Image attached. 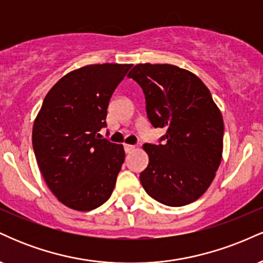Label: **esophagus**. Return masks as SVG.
I'll return each mask as SVG.
<instances>
[{"instance_id": "34e87169", "label": "esophagus", "mask_w": 263, "mask_h": 263, "mask_svg": "<svg viewBox=\"0 0 263 263\" xmlns=\"http://www.w3.org/2000/svg\"><path fill=\"white\" fill-rule=\"evenodd\" d=\"M123 148H125V152L126 153H131L132 151H135V146H132V144H123Z\"/></svg>"}]
</instances>
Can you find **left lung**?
Returning <instances> with one entry per match:
<instances>
[{
	"label": "left lung",
	"mask_w": 263,
	"mask_h": 263,
	"mask_svg": "<svg viewBox=\"0 0 263 263\" xmlns=\"http://www.w3.org/2000/svg\"><path fill=\"white\" fill-rule=\"evenodd\" d=\"M146 96L153 127L164 128L161 144L144 143L147 168L140 174L149 197L183 206L206 192L222 158L224 121L205 84L171 64H137L129 71Z\"/></svg>",
	"instance_id": "8db88e82"
}]
</instances>
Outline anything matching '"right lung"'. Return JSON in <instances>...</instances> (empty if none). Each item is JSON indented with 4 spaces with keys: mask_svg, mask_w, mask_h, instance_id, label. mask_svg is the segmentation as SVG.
<instances>
[{
    "mask_svg": "<svg viewBox=\"0 0 263 263\" xmlns=\"http://www.w3.org/2000/svg\"><path fill=\"white\" fill-rule=\"evenodd\" d=\"M132 64H92L70 71L45 95L32 143L45 183L70 209H96L112 194L125 161L122 144L101 140L107 106Z\"/></svg>",
    "mask_w": 263,
    "mask_h": 263,
    "instance_id": "obj_1",
    "label": "right lung"
}]
</instances>
